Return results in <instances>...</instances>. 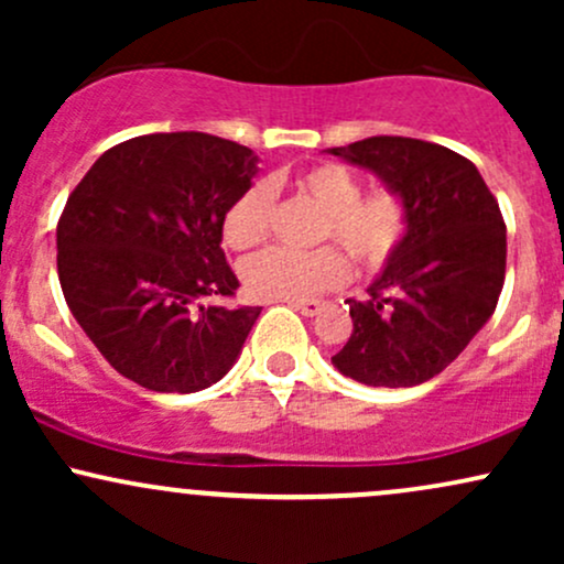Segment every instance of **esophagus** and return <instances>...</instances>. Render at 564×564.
I'll list each match as a JSON object with an SVG mask.
<instances>
[{
    "label": "esophagus",
    "mask_w": 564,
    "mask_h": 564,
    "mask_svg": "<svg viewBox=\"0 0 564 564\" xmlns=\"http://www.w3.org/2000/svg\"><path fill=\"white\" fill-rule=\"evenodd\" d=\"M291 307L300 310V313L307 315V318H313V315H318L321 302L318 300H300V302H291Z\"/></svg>",
    "instance_id": "1"
}]
</instances>
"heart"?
<instances>
[{"instance_id": "b5f03b06", "label": "heart", "mask_w": 564, "mask_h": 564, "mask_svg": "<svg viewBox=\"0 0 564 564\" xmlns=\"http://www.w3.org/2000/svg\"><path fill=\"white\" fill-rule=\"evenodd\" d=\"M294 187L321 209L315 241H334L366 273H379L392 262L408 236L411 212L405 198L390 187L364 193V185L341 164H318L300 172ZM275 196L264 180L246 185L223 217V241L243 251L264 241L273 219ZM241 283L254 300L300 302L336 289L349 264L336 246L313 251L264 249L241 262Z\"/></svg>"}]
</instances>
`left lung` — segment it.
Segmentation results:
<instances>
[{"instance_id": "1", "label": "left lung", "mask_w": 564, "mask_h": 564, "mask_svg": "<svg viewBox=\"0 0 564 564\" xmlns=\"http://www.w3.org/2000/svg\"><path fill=\"white\" fill-rule=\"evenodd\" d=\"M328 153L377 172L411 212L371 300L347 302L352 334L332 364L368 387H416L451 366L494 315L507 275L498 200L469 159L437 142L381 134Z\"/></svg>"}]
</instances>
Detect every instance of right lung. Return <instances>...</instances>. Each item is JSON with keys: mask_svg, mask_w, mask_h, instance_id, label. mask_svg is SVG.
Listing matches in <instances>:
<instances>
[{"mask_svg": "<svg viewBox=\"0 0 564 564\" xmlns=\"http://www.w3.org/2000/svg\"><path fill=\"white\" fill-rule=\"evenodd\" d=\"M257 161L215 134H140L108 148L74 187L57 219V278L121 377L185 394L236 364L262 307L206 302L236 296L223 217Z\"/></svg>", "mask_w": 564, "mask_h": 564, "instance_id": "1", "label": "right lung"}]
</instances>
